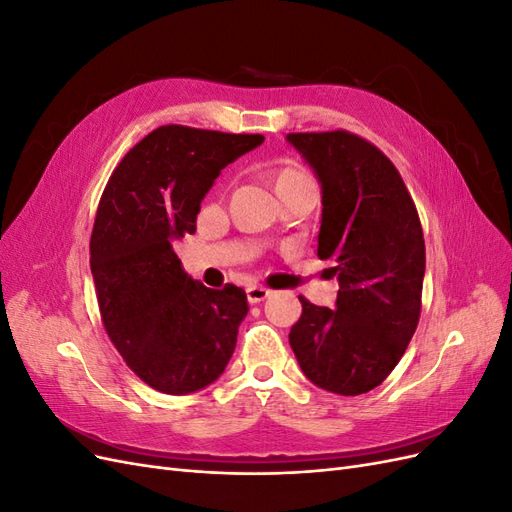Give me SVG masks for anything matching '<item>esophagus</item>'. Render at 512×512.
<instances>
[{
  "label": "esophagus",
  "mask_w": 512,
  "mask_h": 512,
  "mask_svg": "<svg viewBox=\"0 0 512 512\" xmlns=\"http://www.w3.org/2000/svg\"><path fill=\"white\" fill-rule=\"evenodd\" d=\"M269 297V290L262 288V286H250L247 288V301L250 303H260Z\"/></svg>",
  "instance_id": "34e87169"
}]
</instances>
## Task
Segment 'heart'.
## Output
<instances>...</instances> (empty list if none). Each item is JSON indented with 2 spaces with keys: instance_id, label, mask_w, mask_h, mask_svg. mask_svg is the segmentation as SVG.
<instances>
[{
  "instance_id": "b5f03b06",
  "label": "heart",
  "mask_w": 512,
  "mask_h": 512,
  "mask_svg": "<svg viewBox=\"0 0 512 512\" xmlns=\"http://www.w3.org/2000/svg\"><path fill=\"white\" fill-rule=\"evenodd\" d=\"M269 181L273 185L277 198L286 196L290 192H297L301 188H309V185H314V179L309 177L303 168H297V166L273 168L269 173Z\"/></svg>"
}]
</instances>
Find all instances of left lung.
Instances as JSON below:
<instances>
[{
	"mask_svg": "<svg viewBox=\"0 0 512 512\" xmlns=\"http://www.w3.org/2000/svg\"><path fill=\"white\" fill-rule=\"evenodd\" d=\"M322 188L318 256L331 262L335 307L299 297L290 346L324 391L363 395L404 356L421 316L425 239L393 162L346 130L288 134Z\"/></svg>",
	"mask_w": 512,
	"mask_h": 512,
	"instance_id": "8db88e82",
	"label": "left lung"
}]
</instances>
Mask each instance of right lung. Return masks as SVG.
I'll return each instance as SVG.
<instances>
[{"label":"right lung","mask_w":512,"mask_h":512,"mask_svg":"<svg viewBox=\"0 0 512 512\" xmlns=\"http://www.w3.org/2000/svg\"><path fill=\"white\" fill-rule=\"evenodd\" d=\"M262 134L162 126L119 162L89 243L100 316L134 374L166 395L222 376L247 314L245 290L207 288L183 271L173 239L194 235L200 200L220 170Z\"/></svg>","instance_id":"right-lung-1"}]
</instances>
